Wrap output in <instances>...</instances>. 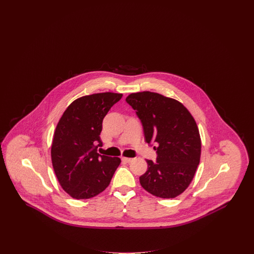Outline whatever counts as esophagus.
<instances>
[{"label":"esophagus","instance_id":"34e87169","mask_svg":"<svg viewBox=\"0 0 254 254\" xmlns=\"http://www.w3.org/2000/svg\"><path fill=\"white\" fill-rule=\"evenodd\" d=\"M122 161L125 163H130V162H132L133 159L132 158L122 157Z\"/></svg>","mask_w":254,"mask_h":254}]
</instances>
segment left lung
<instances>
[{"label": "left lung", "instance_id": "8db88e82", "mask_svg": "<svg viewBox=\"0 0 254 254\" xmlns=\"http://www.w3.org/2000/svg\"><path fill=\"white\" fill-rule=\"evenodd\" d=\"M141 120L146 143H155L156 162L146 160L140 184L160 198H175L193 179L201 156L199 129L190 112L172 98L143 91L126 99Z\"/></svg>", "mask_w": 254, "mask_h": 254}]
</instances>
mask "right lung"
<instances>
[{"mask_svg": "<svg viewBox=\"0 0 254 254\" xmlns=\"http://www.w3.org/2000/svg\"><path fill=\"white\" fill-rule=\"evenodd\" d=\"M123 94L95 93L67 107L51 145V161L61 187L75 199H89L104 191L121 159L97 153L105 116Z\"/></svg>", "mask_w": 254, "mask_h": 254, "instance_id": "obj_1", "label": "right lung"}]
</instances>
